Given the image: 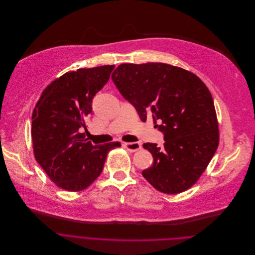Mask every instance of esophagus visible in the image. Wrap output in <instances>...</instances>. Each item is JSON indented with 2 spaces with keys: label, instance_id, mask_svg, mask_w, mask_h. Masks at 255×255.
<instances>
[{
  "label": "esophagus",
  "instance_id": "obj_1",
  "mask_svg": "<svg viewBox=\"0 0 255 255\" xmlns=\"http://www.w3.org/2000/svg\"><path fill=\"white\" fill-rule=\"evenodd\" d=\"M124 145L129 151H136L141 148V144L139 142H125Z\"/></svg>",
  "mask_w": 255,
  "mask_h": 255
}]
</instances>
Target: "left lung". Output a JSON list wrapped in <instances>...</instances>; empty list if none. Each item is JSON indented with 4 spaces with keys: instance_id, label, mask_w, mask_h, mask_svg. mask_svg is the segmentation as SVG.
I'll return each mask as SVG.
<instances>
[{
    "instance_id": "8db88e82",
    "label": "left lung",
    "mask_w": 255,
    "mask_h": 255,
    "mask_svg": "<svg viewBox=\"0 0 255 255\" xmlns=\"http://www.w3.org/2000/svg\"><path fill=\"white\" fill-rule=\"evenodd\" d=\"M112 79L140 120L150 116L164 133V144L143 143L154 158L142 171L160 192L178 194L205 171L219 143L212 95L194 73L165 63L121 64Z\"/></svg>"
}]
</instances>
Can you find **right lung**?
Here are the masks:
<instances>
[{
    "label": "right lung",
    "instance_id": "right-lung-1",
    "mask_svg": "<svg viewBox=\"0 0 255 255\" xmlns=\"http://www.w3.org/2000/svg\"><path fill=\"white\" fill-rule=\"evenodd\" d=\"M115 65L80 68L48 85L32 115L35 159L58 187L87 188L103 172L109 151L120 142L92 144L85 138V121L92 99L111 77Z\"/></svg>",
    "mask_w": 255,
    "mask_h": 255
}]
</instances>
